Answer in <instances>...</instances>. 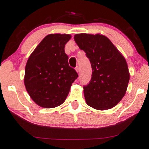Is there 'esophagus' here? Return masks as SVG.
<instances>
[{"instance_id":"esophagus-1","label":"esophagus","mask_w":149,"mask_h":149,"mask_svg":"<svg viewBox=\"0 0 149 149\" xmlns=\"http://www.w3.org/2000/svg\"><path fill=\"white\" fill-rule=\"evenodd\" d=\"M75 70H76V71H77V72H79V66H76V68H75Z\"/></svg>"}]
</instances>
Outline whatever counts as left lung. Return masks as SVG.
Wrapping results in <instances>:
<instances>
[{
    "label": "left lung",
    "instance_id": "1",
    "mask_svg": "<svg viewBox=\"0 0 149 149\" xmlns=\"http://www.w3.org/2000/svg\"><path fill=\"white\" fill-rule=\"evenodd\" d=\"M74 38L92 68L90 81L83 86L87 104L101 111L111 109L127 90L130 73L125 59L105 36L77 34Z\"/></svg>",
    "mask_w": 149,
    "mask_h": 149
}]
</instances>
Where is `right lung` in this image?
I'll return each instance as SVG.
<instances>
[{"label":"right lung","instance_id":"1","mask_svg":"<svg viewBox=\"0 0 149 149\" xmlns=\"http://www.w3.org/2000/svg\"><path fill=\"white\" fill-rule=\"evenodd\" d=\"M70 38V34H49L28 58L24 84L30 97L40 107L50 109L62 104L78 77L69 66L64 51Z\"/></svg>","mask_w":149,"mask_h":149}]
</instances>
